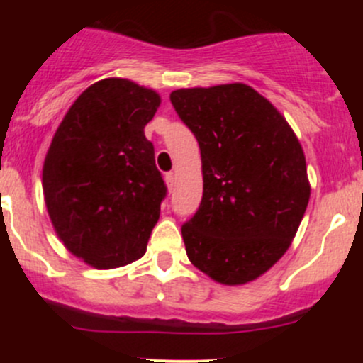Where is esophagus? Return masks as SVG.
<instances>
[{
	"label": "esophagus",
	"instance_id": "34e87169",
	"mask_svg": "<svg viewBox=\"0 0 363 363\" xmlns=\"http://www.w3.org/2000/svg\"><path fill=\"white\" fill-rule=\"evenodd\" d=\"M175 179H177V175H175L174 172H170V174H167V175H164V182H167L168 189H172V188H174V184H175Z\"/></svg>",
	"mask_w": 363,
	"mask_h": 363
}]
</instances>
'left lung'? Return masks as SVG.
Returning a JSON list of instances; mask_svg holds the SVG:
<instances>
[{
  "instance_id": "obj_1",
  "label": "left lung",
  "mask_w": 363,
  "mask_h": 363,
  "mask_svg": "<svg viewBox=\"0 0 363 363\" xmlns=\"http://www.w3.org/2000/svg\"><path fill=\"white\" fill-rule=\"evenodd\" d=\"M170 101L202 155V203L182 225L189 262L228 286L255 281L290 247L309 203L302 145L246 84L177 89Z\"/></svg>"
}]
</instances>
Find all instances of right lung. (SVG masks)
Here are the masks:
<instances>
[{"label": "right lung", "mask_w": 363, "mask_h": 363, "mask_svg": "<svg viewBox=\"0 0 363 363\" xmlns=\"http://www.w3.org/2000/svg\"><path fill=\"white\" fill-rule=\"evenodd\" d=\"M156 91L104 79L69 107L43 161L47 212L67 250L96 269L142 258L167 195L144 128Z\"/></svg>", "instance_id": "right-lung-1"}]
</instances>
